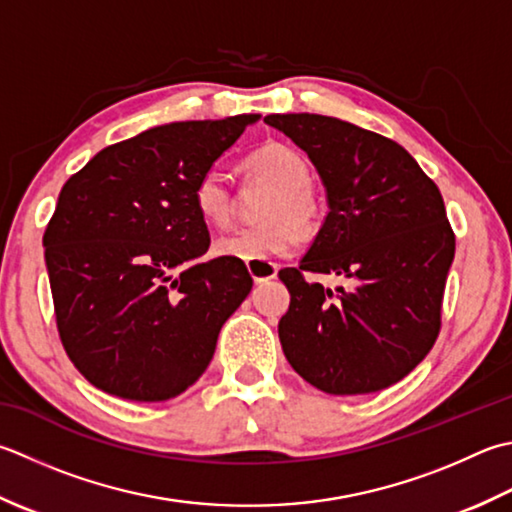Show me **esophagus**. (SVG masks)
<instances>
[{
    "label": "esophagus",
    "mask_w": 512,
    "mask_h": 512,
    "mask_svg": "<svg viewBox=\"0 0 512 512\" xmlns=\"http://www.w3.org/2000/svg\"><path fill=\"white\" fill-rule=\"evenodd\" d=\"M246 268L250 277L255 279V284H264L277 277V266L273 262H257V259H253V262H246Z\"/></svg>",
    "instance_id": "34e87169"
}]
</instances>
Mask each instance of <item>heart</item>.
I'll use <instances>...</instances> for the list:
<instances>
[{
	"mask_svg": "<svg viewBox=\"0 0 512 512\" xmlns=\"http://www.w3.org/2000/svg\"><path fill=\"white\" fill-rule=\"evenodd\" d=\"M246 173L273 195L266 199V224L239 230L215 242V255L242 262H268L293 253L299 235H313L324 215V204L310 184V164L302 150L284 142H266L246 159ZM197 215L213 228H228L235 217V199L219 170H206L193 188Z\"/></svg>",
	"mask_w": 512,
	"mask_h": 512,
	"instance_id": "1",
	"label": "heart"
}]
</instances>
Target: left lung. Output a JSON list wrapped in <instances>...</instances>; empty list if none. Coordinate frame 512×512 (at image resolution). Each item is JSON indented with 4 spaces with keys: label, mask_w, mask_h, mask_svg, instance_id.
<instances>
[{
    "label": "left lung",
    "mask_w": 512,
    "mask_h": 512,
    "mask_svg": "<svg viewBox=\"0 0 512 512\" xmlns=\"http://www.w3.org/2000/svg\"><path fill=\"white\" fill-rule=\"evenodd\" d=\"M264 122L306 150L330 208L299 268L279 270L290 293L279 319L288 364L328 395L393 386L442 328L455 257L442 193L406 148L373 130L310 113ZM304 272L344 276L351 286L330 291Z\"/></svg>",
    "instance_id": "left-lung-1"
}]
</instances>
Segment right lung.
Listing matches in <instances>:
<instances>
[{"label": "right lung", "instance_id": "obj_1", "mask_svg": "<svg viewBox=\"0 0 512 512\" xmlns=\"http://www.w3.org/2000/svg\"><path fill=\"white\" fill-rule=\"evenodd\" d=\"M259 115L148 128L106 146L64 184L44 233L59 339L90 384L166 402L213 359L253 288L242 259L210 246L193 188Z\"/></svg>", "mask_w": 512, "mask_h": 512}]
</instances>
